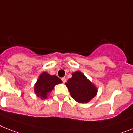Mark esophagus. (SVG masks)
Returning <instances> with one entry per match:
<instances>
[{"mask_svg":"<svg viewBox=\"0 0 133 133\" xmlns=\"http://www.w3.org/2000/svg\"><path fill=\"white\" fill-rule=\"evenodd\" d=\"M62 82H63V83H65V82H66L67 79H66V78H62Z\"/></svg>","mask_w":133,"mask_h":133,"instance_id":"esophagus-1","label":"esophagus"}]
</instances>
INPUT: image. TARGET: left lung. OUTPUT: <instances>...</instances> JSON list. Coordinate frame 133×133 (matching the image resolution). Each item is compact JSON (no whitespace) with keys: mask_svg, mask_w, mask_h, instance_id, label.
<instances>
[{"mask_svg":"<svg viewBox=\"0 0 133 133\" xmlns=\"http://www.w3.org/2000/svg\"><path fill=\"white\" fill-rule=\"evenodd\" d=\"M65 85L71 97L79 103H87L96 96L97 88L80 71L72 74V78L68 80Z\"/></svg>","mask_w":133,"mask_h":133,"instance_id":"left-lung-1","label":"left lung"}]
</instances>
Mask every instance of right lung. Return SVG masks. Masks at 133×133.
I'll return each instance as SVG.
<instances>
[{
  "instance_id": "1",
  "label": "right lung",
  "mask_w": 133,
  "mask_h": 133,
  "mask_svg": "<svg viewBox=\"0 0 133 133\" xmlns=\"http://www.w3.org/2000/svg\"><path fill=\"white\" fill-rule=\"evenodd\" d=\"M62 82V81L57 76H51L49 74L43 72L40 75L35 85V92L38 97L41 99H45L54 86Z\"/></svg>"
}]
</instances>
